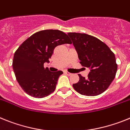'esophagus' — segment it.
Returning <instances> with one entry per match:
<instances>
[{"mask_svg": "<svg viewBox=\"0 0 130 130\" xmlns=\"http://www.w3.org/2000/svg\"><path fill=\"white\" fill-rule=\"evenodd\" d=\"M65 73L67 74V75H68V76H71L72 74H73L72 73H69V72H67V71H65Z\"/></svg>", "mask_w": 130, "mask_h": 130, "instance_id": "esophagus-1", "label": "esophagus"}]
</instances>
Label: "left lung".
Returning <instances> with one entry per match:
<instances>
[{
    "label": "left lung",
    "instance_id": "obj_1",
    "mask_svg": "<svg viewBox=\"0 0 130 130\" xmlns=\"http://www.w3.org/2000/svg\"><path fill=\"white\" fill-rule=\"evenodd\" d=\"M78 54L80 63L90 69L88 78L79 74V81L73 84L81 95L95 96L104 92L114 80L117 64L114 53L104 42L84 33L69 32Z\"/></svg>",
    "mask_w": 130,
    "mask_h": 130
}]
</instances>
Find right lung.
I'll use <instances>...</instances> for the list:
<instances>
[{"mask_svg":"<svg viewBox=\"0 0 130 130\" xmlns=\"http://www.w3.org/2000/svg\"><path fill=\"white\" fill-rule=\"evenodd\" d=\"M71 44L65 32L59 30H43L35 32L25 40L13 56V72L18 83L28 95L42 98L52 93L61 71L50 72L44 67L49 63L54 48Z\"/></svg>","mask_w":130,"mask_h":130,"instance_id":"1","label":"right lung"}]
</instances>
